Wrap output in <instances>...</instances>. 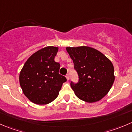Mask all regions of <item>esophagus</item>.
Wrapping results in <instances>:
<instances>
[{"label": "esophagus", "mask_w": 132, "mask_h": 132, "mask_svg": "<svg viewBox=\"0 0 132 132\" xmlns=\"http://www.w3.org/2000/svg\"><path fill=\"white\" fill-rule=\"evenodd\" d=\"M66 79H67V80H69V79H70V75H69V74H67V75H66Z\"/></svg>", "instance_id": "esophagus-1"}]
</instances>
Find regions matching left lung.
Wrapping results in <instances>:
<instances>
[{
  "label": "left lung",
  "instance_id": "8db88e82",
  "mask_svg": "<svg viewBox=\"0 0 132 132\" xmlns=\"http://www.w3.org/2000/svg\"><path fill=\"white\" fill-rule=\"evenodd\" d=\"M79 76L70 85L77 97L87 103L98 101L108 93L115 80L112 62L101 52L88 46L66 48Z\"/></svg>",
  "mask_w": 132,
  "mask_h": 132
}]
</instances>
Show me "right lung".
Segmentation results:
<instances>
[{
  "label": "right lung",
  "mask_w": 132,
  "mask_h": 132,
  "mask_svg": "<svg viewBox=\"0 0 132 132\" xmlns=\"http://www.w3.org/2000/svg\"><path fill=\"white\" fill-rule=\"evenodd\" d=\"M59 48L47 46L32 55L19 75L23 93L32 103L46 104L55 100L66 78L59 74L61 66L55 61Z\"/></svg>",
  "instance_id": "add662e5"
}]
</instances>
